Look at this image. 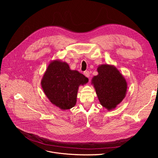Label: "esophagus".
I'll return each mask as SVG.
<instances>
[{
  "mask_svg": "<svg viewBox=\"0 0 158 158\" xmlns=\"http://www.w3.org/2000/svg\"><path fill=\"white\" fill-rule=\"evenodd\" d=\"M84 75L86 77H89V76H90V73H89V71H85V72H84Z\"/></svg>",
  "mask_w": 158,
  "mask_h": 158,
  "instance_id": "34e87169",
  "label": "esophagus"
}]
</instances>
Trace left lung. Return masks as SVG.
<instances>
[{
  "label": "left lung",
  "instance_id": "1",
  "mask_svg": "<svg viewBox=\"0 0 158 158\" xmlns=\"http://www.w3.org/2000/svg\"><path fill=\"white\" fill-rule=\"evenodd\" d=\"M97 70L98 75L92 78V85L100 104L108 111L113 110L126 95V80L112 64H102L98 66Z\"/></svg>",
  "mask_w": 158,
  "mask_h": 158
}]
</instances>
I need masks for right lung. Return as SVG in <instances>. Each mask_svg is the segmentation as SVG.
<instances>
[{
  "label": "right lung",
  "mask_w": 158,
  "mask_h": 158,
  "mask_svg": "<svg viewBox=\"0 0 158 158\" xmlns=\"http://www.w3.org/2000/svg\"><path fill=\"white\" fill-rule=\"evenodd\" d=\"M88 82L86 77L71 70L68 63L55 60L48 64L41 85L50 102L60 110H66L76 104L79 87Z\"/></svg>",
  "instance_id": "obj_1"
}]
</instances>
